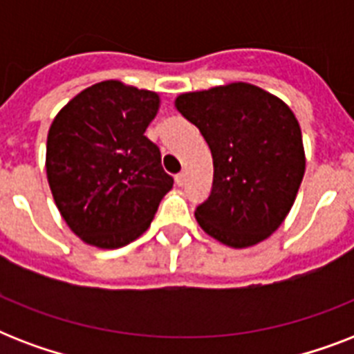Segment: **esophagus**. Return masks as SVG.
Wrapping results in <instances>:
<instances>
[{"label": "esophagus", "instance_id": "34e87169", "mask_svg": "<svg viewBox=\"0 0 354 354\" xmlns=\"http://www.w3.org/2000/svg\"><path fill=\"white\" fill-rule=\"evenodd\" d=\"M174 180H176L178 185H183V183H185V180H187V172L182 171L180 174H176V178H174Z\"/></svg>", "mask_w": 354, "mask_h": 354}]
</instances>
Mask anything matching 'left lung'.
Wrapping results in <instances>:
<instances>
[{"mask_svg":"<svg viewBox=\"0 0 354 354\" xmlns=\"http://www.w3.org/2000/svg\"><path fill=\"white\" fill-rule=\"evenodd\" d=\"M213 156L209 198L196 222L230 248L255 246L290 213L305 174L301 128L279 97L248 82L176 97Z\"/></svg>","mask_w":354,"mask_h":354,"instance_id":"obj_1","label":"left lung"}]
</instances>
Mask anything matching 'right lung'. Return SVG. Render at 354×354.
I'll use <instances>...</instances> for the list:
<instances>
[{"label":"right lung","mask_w":354,"mask_h":354,"mask_svg":"<svg viewBox=\"0 0 354 354\" xmlns=\"http://www.w3.org/2000/svg\"><path fill=\"white\" fill-rule=\"evenodd\" d=\"M160 110L156 91L104 80L75 95L53 119L46 171L69 230L113 250L149 230L172 176L145 130Z\"/></svg>","instance_id":"right-lung-1"}]
</instances>
